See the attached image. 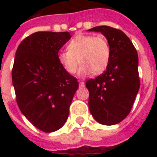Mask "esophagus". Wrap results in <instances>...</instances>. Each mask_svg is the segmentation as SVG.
I'll return each instance as SVG.
<instances>
[{
  "mask_svg": "<svg viewBox=\"0 0 157 157\" xmlns=\"http://www.w3.org/2000/svg\"><path fill=\"white\" fill-rule=\"evenodd\" d=\"M85 85H86V84H85V82H84V81H79V86H80L81 88H82V87H85Z\"/></svg>",
  "mask_w": 157,
  "mask_h": 157,
  "instance_id": "34e87169",
  "label": "esophagus"
}]
</instances>
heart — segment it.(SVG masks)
I'll list each match as a JSON object with an SVG mask.
<instances>
[{
  "mask_svg": "<svg viewBox=\"0 0 157 157\" xmlns=\"http://www.w3.org/2000/svg\"><path fill=\"white\" fill-rule=\"evenodd\" d=\"M111 58V48L107 40L102 35L79 34L68 43L67 50L58 54V60L64 70L70 74L77 71L85 77L91 73L100 74L107 69Z\"/></svg>",
  "mask_w": 157,
  "mask_h": 157,
  "instance_id": "1",
  "label": "heart"
}]
</instances>
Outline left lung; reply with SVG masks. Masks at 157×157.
I'll list each match as a JSON object with an SVG mask.
<instances>
[{
  "instance_id": "1",
  "label": "left lung",
  "mask_w": 157,
  "mask_h": 157,
  "mask_svg": "<svg viewBox=\"0 0 157 157\" xmlns=\"http://www.w3.org/2000/svg\"><path fill=\"white\" fill-rule=\"evenodd\" d=\"M88 31L102 33L111 48L107 69L86 83L90 93V112L100 124H118L129 115L140 86L137 50L119 29L98 26Z\"/></svg>"
}]
</instances>
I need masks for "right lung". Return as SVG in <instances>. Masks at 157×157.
<instances>
[{
    "label": "right lung",
    "instance_id": "right-lung-1",
    "mask_svg": "<svg viewBox=\"0 0 157 157\" xmlns=\"http://www.w3.org/2000/svg\"><path fill=\"white\" fill-rule=\"evenodd\" d=\"M68 32H37L19 44L12 70L16 101L23 116L45 133L56 131L67 120L78 81L58 60Z\"/></svg>",
    "mask_w": 157,
    "mask_h": 157
}]
</instances>
